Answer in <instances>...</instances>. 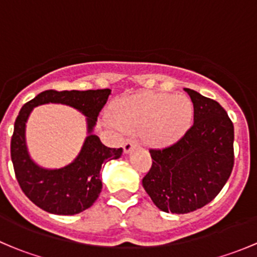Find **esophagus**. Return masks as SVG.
I'll return each mask as SVG.
<instances>
[{"label": "esophagus", "instance_id": "obj_1", "mask_svg": "<svg viewBox=\"0 0 257 257\" xmlns=\"http://www.w3.org/2000/svg\"><path fill=\"white\" fill-rule=\"evenodd\" d=\"M137 144H138V142H137V139L134 137H131V138L126 139L125 143H124V153H131L132 149L134 147H137Z\"/></svg>", "mask_w": 257, "mask_h": 257}]
</instances>
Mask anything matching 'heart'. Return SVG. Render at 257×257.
I'll list each match as a JSON object with an SVG mask.
<instances>
[{"mask_svg": "<svg viewBox=\"0 0 257 257\" xmlns=\"http://www.w3.org/2000/svg\"><path fill=\"white\" fill-rule=\"evenodd\" d=\"M113 119L125 129H144L152 143L169 145L185 134L193 119V104L183 94L144 93L116 100Z\"/></svg>", "mask_w": 257, "mask_h": 257, "instance_id": "obj_1", "label": "heart"}]
</instances>
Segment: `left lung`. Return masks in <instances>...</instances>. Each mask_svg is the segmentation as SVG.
I'll return each instance as SVG.
<instances>
[{"mask_svg": "<svg viewBox=\"0 0 257 257\" xmlns=\"http://www.w3.org/2000/svg\"><path fill=\"white\" fill-rule=\"evenodd\" d=\"M194 124L169 147L150 149L153 164L143 188L162 211L186 214L209 204L234 167V124L214 99L185 88Z\"/></svg>", "mask_w": 257, "mask_h": 257, "instance_id": "left-lung-1", "label": "left lung"}]
</instances>
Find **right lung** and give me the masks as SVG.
Wrapping results in <instances>:
<instances>
[{"label":"right lung","mask_w":257,"mask_h":257,"mask_svg":"<svg viewBox=\"0 0 257 257\" xmlns=\"http://www.w3.org/2000/svg\"><path fill=\"white\" fill-rule=\"evenodd\" d=\"M110 89H49L21 108L11 139V159L15 174L25 195L45 211L74 215L90 208L102 191L100 169L107 160L120 158L121 148H108L93 134L99 112L107 103ZM48 102L66 104L87 116L88 136L77 158L59 170H46L29 157L25 144V123L35 106Z\"/></svg>","instance_id":"obj_1"}]
</instances>
